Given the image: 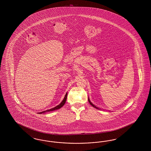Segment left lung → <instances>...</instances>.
<instances>
[{"label": "left lung", "mask_w": 151, "mask_h": 151, "mask_svg": "<svg viewBox=\"0 0 151 151\" xmlns=\"http://www.w3.org/2000/svg\"><path fill=\"white\" fill-rule=\"evenodd\" d=\"M88 101H89V102L90 103V104H91V105H92V106L93 108H95L96 109H100L99 108H97V106H96L94 105H93V104H92V103L91 102V101H90V100H89V99H88Z\"/></svg>", "instance_id": "8db88e82"}]
</instances>
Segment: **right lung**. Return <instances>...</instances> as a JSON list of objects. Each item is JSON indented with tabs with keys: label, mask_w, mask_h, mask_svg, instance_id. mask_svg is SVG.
Returning <instances> with one entry per match:
<instances>
[{
	"label": "right lung",
	"mask_w": 151,
	"mask_h": 151,
	"mask_svg": "<svg viewBox=\"0 0 151 151\" xmlns=\"http://www.w3.org/2000/svg\"><path fill=\"white\" fill-rule=\"evenodd\" d=\"M67 92L66 94H65V97H64L63 100L62 101L60 102V104H59V105H57V106H55V107H54V108H52V109H49V110H47L43 111H42V112L38 113H39V114H44V113H46V112H50V111H54V110H57V109H59L62 108V107L65 105V103L66 99H67Z\"/></svg>",
	"instance_id": "obj_1"
}]
</instances>
